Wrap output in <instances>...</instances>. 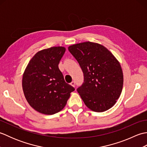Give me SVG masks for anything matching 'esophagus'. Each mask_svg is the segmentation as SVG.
I'll list each match as a JSON object with an SVG mask.
<instances>
[{
	"instance_id": "esophagus-1",
	"label": "esophagus",
	"mask_w": 147,
	"mask_h": 147,
	"mask_svg": "<svg viewBox=\"0 0 147 147\" xmlns=\"http://www.w3.org/2000/svg\"><path fill=\"white\" fill-rule=\"evenodd\" d=\"M71 85H72L73 86H75V82H72L71 83Z\"/></svg>"
}]
</instances>
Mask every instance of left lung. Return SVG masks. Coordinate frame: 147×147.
Masks as SVG:
<instances>
[{"label": "left lung", "instance_id": "left-lung-1", "mask_svg": "<svg viewBox=\"0 0 147 147\" xmlns=\"http://www.w3.org/2000/svg\"><path fill=\"white\" fill-rule=\"evenodd\" d=\"M82 68L84 82L77 91L92 111L104 112L120 96L123 74L119 62L105 47L86 42L68 47Z\"/></svg>", "mask_w": 147, "mask_h": 147}]
</instances>
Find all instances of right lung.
I'll list each match as a JSON object with an SVG mask.
<instances>
[{"instance_id": "obj_1", "label": "right lung", "mask_w": 147, "mask_h": 147, "mask_svg": "<svg viewBox=\"0 0 147 147\" xmlns=\"http://www.w3.org/2000/svg\"><path fill=\"white\" fill-rule=\"evenodd\" d=\"M65 51L63 47H53L38 52L24 72V96L31 107L42 114L52 115L61 111L75 90L65 83L59 69Z\"/></svg>"}]
</instances>
